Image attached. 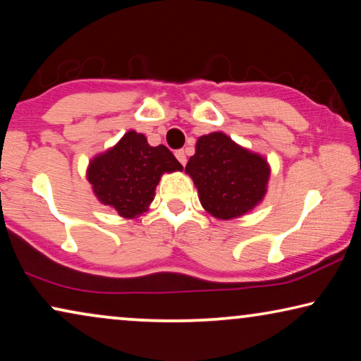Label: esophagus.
I'll return each mask as SVG.
<instances>
[{
	"instance_id": "34e87169",
	"label": "esophagus",
	"mask_w": 361,
	"mask_h": 361,
	"mask_svg": "<svg viewBox=\"0 0 361 361\" xmlns=\"http://www.w3.org/2000/svg\"><path fill=\"white\" fill-rule=\"evenodd\" d=\"M176 157H177V161H179L182 166H185L187 156H185V151H184V149H177V151H176Z\"/></svg>"
}]
</instances>
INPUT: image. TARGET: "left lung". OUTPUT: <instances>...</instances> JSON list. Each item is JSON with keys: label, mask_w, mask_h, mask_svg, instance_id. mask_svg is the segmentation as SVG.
Wrapping results in <instances>:
<instances>
[{"label": "left lung", "mask_w": 361, "mask_h": 361, "mask_svg": "<svg viewBox=\"0 0 361 361\" xmlns=\"http://www.w3.org/2000/svg\"><path fill=\"white\" fill-rule=\"evenodd\" d=\"M185 172L194 179L204 209L224 220L258 205L269 179L268 162L235 145L224 133L199 137Z\"/></svg>", "instance_id": "left-lung-1"}]
</instances>
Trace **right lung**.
Segmentation results:
<instances>
[{
    "instance_id": "add662e5",
    "label": "right lung",
    "mask_w": 361,
    "mask_h": 361,
    "mask_svg": "<svg viewBox=\"0 0 361 361\" xmlns=\"http://www.w3.org/2000/svg\"><path fill=\"white\" fill-rule=\"evenodd\" d=\"M174 171H182V164L166 146L152 147L145 135L130 131L113 149L92 161L88 180L100 202L135 219L154 199L161 176Z\"/></svg>"
}]
</instances>
